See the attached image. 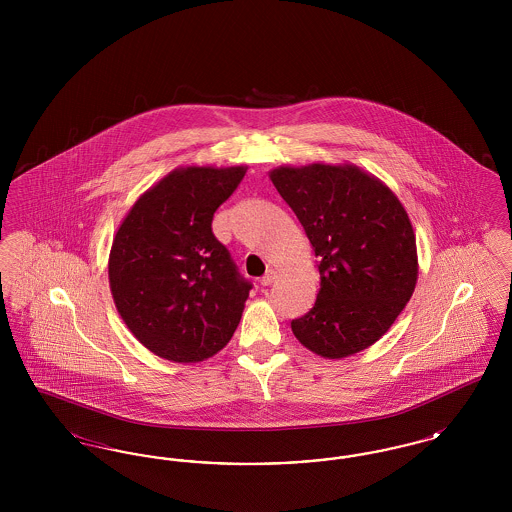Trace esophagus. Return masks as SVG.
<instances>
[{
  "label": "esophagus",
  "instance_id": "34e87169",
  "mask_svg": "<svg viewBox=\"0 0 512 512\" xmlns=\"http://www.w3.org/2000/svg\"><path fill=\"white\" fill-rule=\"evenodd\" d=\"M276 280V270H267V274L261 278V286H270Z\"/></svg>",
  "mask_w": 512,
  "mask_h": 512
}]
</instances>
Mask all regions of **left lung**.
I'll return each instance as SVG.
<instances>
[{
  "label": "left lung",
  "mask_w": 512,
  "mask_h": 512,
  "mask_svg": "<svg viewBox=\"0 0 512 512\" xmlns=\"http://www.w3.org/2000/svg\"><path fill=\"white\" fill-rule=\"evenodd\" d=\"M270 180L318 257L317 301L292 320L293 336L324 359L363 351L390 330L416 286L407 211L384 182L355 165L278 167Z\"/></svg>",
  "instance_id": "1"
}]
</instances>
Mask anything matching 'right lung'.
Segmentation results:
<instances>
[{
    "instance_id": "add662e5",
    "label": "right lung",
    "mask_w": 512,
    "mask_h": 512,
    "mask_svg": "<svg viewBox=\"0 0 512 512\" xmlns=\"http://www.w3.org/2000/svg\"><path fill=\"white\" fill-rule=\"evenodd\" d=\"M245 167L174 169L132 205L109 255V286L128 330L174 363H199L230 341L251 282L213 234V215Z\"/></svg>"
}]
</instances>
